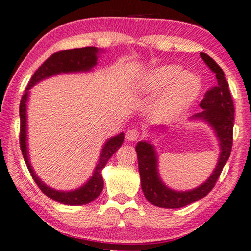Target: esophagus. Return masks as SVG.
<instances>
[{
    "mask_svg": "<svg viewBox=\"0 0 251 251\" xmlns=\"http://www.w3.org/2000/svg\"><path fill=\"white\" fill-rule=\"evenodd\" d=\"M126 138L129 141H136L138 138H139V132L136 129H130L128 130V132L126 134Z\"/></svg>",
    "mask_w": 251,
    "mask_h": 251,
    "instance_id": "obj_1",
    "label": "esophagus"
}]
</instances>
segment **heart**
I'll use <instances>...</instances> for the list:
<instances>
[{"label": "heart", "mask_w": 251, "mask_h": 251, "mask_svg": "<svg viewBox=\"0 0 251 251\" xmlns=\"http://www.w3.org/2000/svg\"><path fill=\"white\" fill-rule=\"evenodd\" d=\"M166 87L152 106V115L159 121L173 120L188 110L201 94V81L179 64H165L147 71L137 83L141 94L158 93Z\"/></svg>", "instance_id": "1"}]
</instances>
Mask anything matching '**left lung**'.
<instances>
[{"instance_id":"obj_1","label":"left lung","mask_w":251,"mask_h":251,"mask_svg":"<svg viewBox=\"0 0 251 251\" xmlns=\"http://www.w3.org/2000/svg\"><path fill=\"white\" fill-rule=\"evenodd\" d=\"M201 59L208 68L216 74L217 85L205 94L204 100L199 104L201 111L192 115L190 120H201L214 130L219 140L220 156L215 169L208 179L199 187L186 191H177L169 188L163 182L158 172V156L151 140L139 141L136 146L138 168L140 173L141 189L145 197L154 206L162 208H181L204 198L215 186L225 163L230 157L233 134L234 105L232 100L228 83L224 72L215 61L205 53H201ZM162 132L166 126H159L154 130Z\"/></svg>"}]
</instances>
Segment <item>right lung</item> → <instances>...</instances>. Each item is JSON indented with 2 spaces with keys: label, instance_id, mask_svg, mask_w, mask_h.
Returning <instances> with one entry per match:
<instances>
[{
  "label": "right lung",
  "instance_id": "obj_1",
  "mask_svg": "<svg viewBox=\"0 0 251 251\" xmlns=\"http://www.w3.org/2000/svg\"><path fill=\"white\" fill-rule=\"evenodd\" d=\"M103 52V50L99 47L87 46L81 49H72L62 50V52L54 53L52 56H50L41 67L37 69L32 75L30 81L28 82L27 88L25 90V94L21 97L19 114H20V147L21 152L24 155V159L26 162L27 168L30 172L32 179L39 189L44 194L53 201H55L60 204L69 205V206H79L86 205L92 202L93 201L99 197L101 190L104 188L103 176H101V170L105 168L108 159H110L115 151H117L123 143L125 139V133L121 132L117 136L111 137L110 139L105 141L101 148L99 162L94 170L93 176L89 177L86 183H83L81 187H79L75 190H56L52 187L47 186L43 181L39 179L37 174L32 169L31 163L29 161V151H28V138H27V103L29 97V89H31L38 82L45 80L47 78L53 77V75L61 74H75V72H89L93 70V68L97 64L100 53Z\"/></svg>",
  "mask_w": 251,
  "mask_h": 251
}]
</instances>
